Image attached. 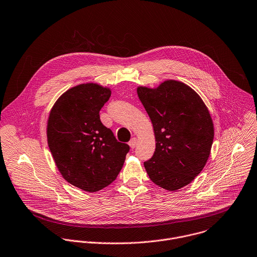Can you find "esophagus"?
Returning a JSON list of instances; mask_svg holds the SVG:
<instances>
[{
    "instance_id": "obj_1",
    "label": "esophagus",
    "mask_w": 257,
    "mask_h": 257,
    "mask_svg": "<svg viewBox=\"0 0 257 257\" xmlns=\"http://www.w3.org/2000/svg\"><path fill=\"white\" fill-rule=\"evenodd\" d=\"M137 145H138V140H137V138H133V139L128 142V146L131 147V149H135V148L137 147Z\"/></svg>"
}]
</instances>
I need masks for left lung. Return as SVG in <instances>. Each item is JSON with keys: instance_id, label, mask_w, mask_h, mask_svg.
Segmentation results:
<instances>
[{"instance_id": "obj_1", "label": "left lung", "mask_w": 257, "mask_h": 257, "mask_svg": "<svg viewBox=\"0 0 257 257\" xmlns=\"http://www.w3.org/2000/svg\"><path fill=\"white\" fill-rule=\"evenodd\" d=\"M140 100L151 117L156 151L145 169L157 185L175 191L203 170L214 137L212 118L199 94L182 82L140 86Z\"/></svg>"}]
</instances>
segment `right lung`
I'll return each mask as SVG.
<instances>
[{"label":"right lung","instance_id":"add662e5","mask_svg":"<svg viewBox=\"0 0 257 257\" xmlns=\"http://www.w3.org/2000/svg\"><path fill=\"white\" fill-rule=\"evenodd\" d=\"M110 93L96 83L73 86L56 100L48 118V146L58 170L69 183L88 192L116 178L130 151L99 119Z\"/></svg>","mask_w":257,"mask_h":257}]
</instances>
